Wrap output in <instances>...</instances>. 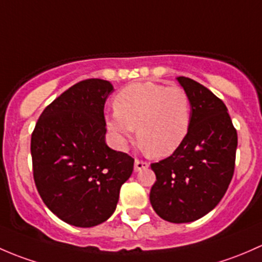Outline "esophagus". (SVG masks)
Wrapping results in <instances>:
<instances>
[{
    "mask_svg": "<svg viewBox=\"0 0 262 262\" xmlns=\"http://www.w3.org/2000/svg\"><path fill=\"white\" fill-rule=\"evenodd\" d=\"M149 168V163L145 160H139V159H136L135 160V171H140L142 170V169H146Z\"/></svg>",
    "mask_w": 262,
    "mask_h": 262,
    "instance_id": "34e87169",
    "label": "esophagus"
}]
</instances>
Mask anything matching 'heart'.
<instances>
[{"instance_id": "obj_1", "label": "heart", "mask_w": 262, "mask_h": 262, "mask_svg": "<svg viewBox=\"0 0 262 262\" xmlns=\"http://www.w3.org/2000/svg\"><path fill=\"white\" fill-rule=\"evenodd\" d=\"M113 106L107 127L121 149L127 146L136 127L137 139L151 154L166 156L179 147L189 131L190 99L179 85L132 83L118 92Z\"/></svg>"}]
</instances>
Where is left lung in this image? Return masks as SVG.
I'll list each match as a JSON object with an SVG mask.
<instances>
[{
    "label": "left lung",
    "instance_id": "1",
    "mask_svg": "<svg viewBox=\"0 0 262 262\" xmlns=\"http://www.w3.org/2000/svg\"><path fill=\"white\" fill-rule=\"evenodd\" d=\"M178 82L190 99L189 131L169 158L151 164L156 182L150 202L163 220L187 223L211 212L225 195L234 171L237 131L222 99L190 78Z\"/></svg>",
    "mask_w": 262,
    "mask_h": 262
}]
</instances>
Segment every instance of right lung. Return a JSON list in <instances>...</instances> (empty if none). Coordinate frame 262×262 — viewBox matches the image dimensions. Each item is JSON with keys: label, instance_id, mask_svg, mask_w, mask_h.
<instances>
[{"label": "right lung", "instance_id": "right-lung-1", "mask_svg": "<svg viewBox=\"0 0 262 262\" xmlns=\"http://www.w3.org/2000/svg\"><path fill=\"white\" fill-rule=\"evenodd\" d=\"M108 80H80L56 97L31 134L36 189L56 217L75 227H93L115 212L134 158L104 142Z\"/></svg>", "mask_w": 262, "mask_h": 262}]
</instances>
